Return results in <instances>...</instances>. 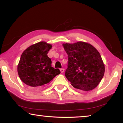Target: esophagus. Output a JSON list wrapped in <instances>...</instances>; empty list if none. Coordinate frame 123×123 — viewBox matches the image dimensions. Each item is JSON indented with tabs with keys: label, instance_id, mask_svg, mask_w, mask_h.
<instances>
[{
	"label": "esophagus",
	"instance_id": "1",
	"mask_svg": "<svg viewBox=\"0 0 123 123\" xmlns=\"http://www.w3.org/2000/svg\"><path fill=\"white\" fill-rule=\"evenodd\" d=\"M60 71H61V73H63L64 71V69H63V68H61V69H60Z\"/></svg>",
	"mask_w": 123,
	"mask_h": 123
}]
</instances>
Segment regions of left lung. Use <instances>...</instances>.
Masks as SVG:
<instances>
[{
    "instance_id": "left-lung-1",
    "label": "left lung",
    "mask_w": 123,
    "mask_h": 123,
    "mask_svg": "<svg viewBox=\"0 0 123 123\" xmlns=\"http://www.w3.org/2000/svg\"><path fill=\"white\" fill-rule=\"evenodd\" d=\"M62 45L68 55L66 78L75 88L84 91L94 89L105 73V65L99 51L84 42Z\"/></svg>"
}]
</instances>
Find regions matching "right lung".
<instances>
[{"mask_svg":"<svg viewBox=\"0 0 123 123\" xmlns=\"http://www.w3.org/2000/svg\"><path fill=\"white\" fill-rule=\"evenodd\" d=\"M52 45L39 42L29 47L23 52L17 66L18 74L25 84L39 88L48 84L60 73L59 69L51 67L48 52Z\"/></svg>","mask_w":123,"mask_h":123,"instance_id":"add662e5","label":"right lung"}]
</instances>
